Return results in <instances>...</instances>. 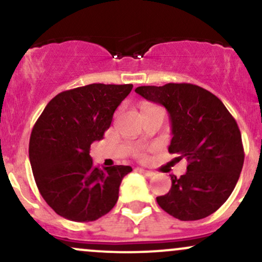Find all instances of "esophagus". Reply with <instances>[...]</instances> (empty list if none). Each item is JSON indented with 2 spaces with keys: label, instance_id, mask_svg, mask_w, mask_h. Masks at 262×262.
<instances>
[{
  "label": "esophagus",
  "instance_id": "1",
  "mask_svg": "<svg viewBox=\"0 0 262 262\" xmlns=\"http://www.w3.org/2000/svg\"><path fill=\"white\" fill-rule=\"evenodd\" d=\"M138 170H139L141 173H144V175L148 176V177H151V176H154V175H155V172H152V171H150V170H145V169H143V167H139V169H138Z\"/></svg>",
  "mask_w": 262,
  "mask_h": 262
}]
</instances>
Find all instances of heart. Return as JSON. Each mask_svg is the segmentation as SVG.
Wrapping results in <instances>:
<instances>
[{"mask_svg": "<svg viewBox=\"0 0 262 262\" xmlns=\"http://www.w3.org/2000/svg\"><path fill=\"white\" fill-rule=\"evenodd\" d=\"M149 108H152V107H149ZM135 155H137V156H141L143 154H141L140 150H137V152H135Z\"/></svg>", "mask_w": 262, "mask_h": 262, "instance_id": "1", "label": "heart"}]
</instances>
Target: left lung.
<instances>
[{
  "instance_id": "8db88e82",
  "label": "left lung",
  "mask_w": 262,
  "mask_h": 262,
  "mask_svg": "<svg viewBox=\"0 0 262 262\" xmlns=\"http://www.w3.org/2000/svg\"><path fill=\"white\" fill-rule=\"evenodd\" d=\"M135 92L166 108L169 152L188 161L185 175H171V189L156 202L180 221L208 217L229 198L244 164L235 119L217 96L192 83L140 86Z\"/></svg>"
}]
</instances>
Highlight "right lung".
<instances>
[{"instance_id": "obj_1", "label": "right lung", "mask_w": 262, "mask_h": 262, "mask_svg": "<svg viewBox=\"0 0 262 262\" xmlns=\"http://www.w3.org/2000/svg\"><path fill=\"white\" fill-rule=\"evenodd\" d=\"M133 85H91L56 95L33 127L29 161L45 202L62 218L93 222L118 201L119 186L130 166L98 169L90 156L103 139L113 113Z\"/></svg>"}]
</instances>
